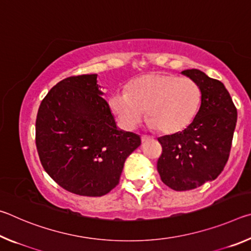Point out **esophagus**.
<instances>
[{"label": "esophagus", "instance_id": "esophagus-1", "mask_svg": "<svg viewBox=\"0 0 251 251\" xmlns=\"http://www.w3.org/2000/svg\"><path fill=\"white\" fill-rule=\"evenodd\" d=\"M150 139H151V136H147V135H143V136H142V142H143V143L150 141Z\"/></svg>", "mask_w": 251, "mask_h": 251}]
</instances>
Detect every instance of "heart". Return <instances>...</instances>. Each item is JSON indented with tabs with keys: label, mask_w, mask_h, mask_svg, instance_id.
<instances>
[{
	"label": "heart",
	"mask_w": 251,
	"mask_h": 251,
	"mask_svg": "<svg viewBox=\"0 0 251 251\" xmlns=\"http://www.w3.org/2000/svg\"><path fill=\"white\" fill-rule=\"evenodd\" d=\"M201 100V88L194 79L169 73H150L130 82L126 92H114L108 106L123 128L135 129L147 110L151 127L165 134H175L194 122Z\"/></svg>",
	"instance_id": "1"
}]
</instances>
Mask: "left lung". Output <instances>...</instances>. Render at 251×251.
I'll return each instance as SVG.
<instances>
[{"instance_id":"left-lung-1","label":"left lung","mask_w":251,"mask_h":251,"mask_svg":"<svg viewBox=\"0 0 251 251\" xmlns=\"http://www.w3.org/2000/svg\"><path fill=\"white\" fill-rule=\"evenodd\" d=\"M182 74L202 92L196 118L180 133L163 136L157 161L161 181L177 192L195 189L217 178L226 166L237 123V108L224 84L199 70Z\"/></svg>"}]
</instances>
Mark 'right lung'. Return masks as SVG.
<instances>
[{
    "mask_svg": "<svg viewBox=\"0 0 251 251\" xmlns=\"http://www.w3.org/2000/svg\"><path fill=\"white\" fill-rule=\"evenodd\" d=\"M96 74L58 82L41 101L35 143L41 164L62 188L99 197L118 185L141 137L116 127Z\"/></svg>",
    "mask_w": 251,
    "mask_h": 251,
    "instance_id": "obj_1",
    "label": "right lung"
}]
</instances>
